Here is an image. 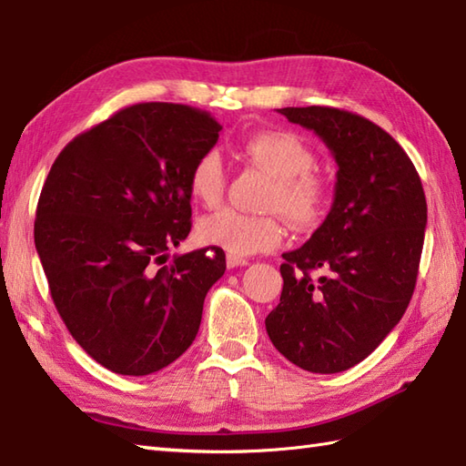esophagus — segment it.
I'll return each mask as SVG.
<instances>
[{"label":"esophagus","instance_id":"1","mask_svg":"<svg viewBox=\"0 0 466 466\" xmlns=\"http://www.w3.org/2000/svg\"><path fill=\"white\" fill-rule=\"evenodd\" d=\"M247 259H243V257H235V255H227V267L229 268H235V267H245Z\"/></svg>","mask_w":466,"mask_h":466}]
</instances>
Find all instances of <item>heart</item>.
Returning <instances> with one entry per match:
<instances>
[{
    "label": "heart",
    "instance_id": "obj_1",
    "mask_svg": "<svg viewBox=\"0 0 466 466\" xmlns=\"http://www.w3.org/2000/svg\"><path fill=\"white\" fill-rule=\"evenodd\" d=\"M253 163L275 177L267 209L279 211L285 219L307 229L317 225L329 205V183L315 167L311 146L293 131L275 129L255 133L243 143ZM227 187V167L217 149L203 151L189 169L193 199L215 207ZM198 239L235 257L273 251L285 239V227L273 215H247L231 207L205 215L198 223Z\"/></svg>",
    "mask_w": 466,
    "mask_h": 466
}]
</instances>
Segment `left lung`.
I'll return each mask as SVG.
<instances>
[{
    "label": "left lung",
    "mask_w": 466,
    "mask_h": 466,
    "mask_svg": "<svg viewBox=\"0 0 466 466\" xmlns=\"http://www.w3.org/2000/svg\"><path fill=\"white\" fill-rule=\"evenodd\" d=\"M277 111L313 129L339 171L323 225L283 253V291L265 327L293 365L340 373L373 353L407 311L425 241V191L405 149L373 121L320 106Z\"/></svg>",
    "instance_id": "1"
}]
</instances>
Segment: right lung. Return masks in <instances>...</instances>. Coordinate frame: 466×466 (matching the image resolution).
<instances>
[{
    "label": "right lung",
    "instance_id": "add662e5",
    "mask_svg": "<svg viewBox=\"0 0 466 466\" xmlns=\"http://www.w3.org/2000/svg\"><path fill=\"white\" fill-rule=\"evenodd\" d=\"M211 113L136 103L69 141L35 211V249L59 317L117 375L171 365L198 337L225 253L175 255L191 231L189 169L219 139Z\"/></svg>",
    "mask_w": 466,
    "mask_h": 466
}]
</instances>
